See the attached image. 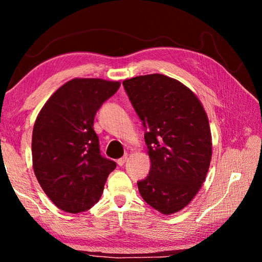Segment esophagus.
<instances>
[{
    "instance_id": "34e87169",
    "label": "esophagus",
    "mask_w": 262,
    "mask_h": 262,
    "mask_svg": "<svg viewBox=\"0 0 262 262\" xmlns=\"http://www.w3.org/2000/svg\"><path fill=\"white\" fill-rule=\"evenodd\" d=\"M127 158H128V155L126 154V155H125V156H123V157H121L120 159H118V162H117V163H118V165H119V166H122V165H123V164H125V163H126V161H127Z\"/></svg>"
}]
</instances>
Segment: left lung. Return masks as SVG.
<instances>
[{
  "label": "left lung",
  "instance_id": "8db88e82",
  "mask_svg": "<svg viewBox=\"0 0 262 262\" xmlns=\"http://www.w3.org/2000/svg\"><path fill=\"white\" fill-rule=\"evenodd\" d=\"M144 127L151 161L149 176L137 181L143 200L162 214L183 209L206 179L211 134L200 100L184 84L152 74L122 82Z\"/></svg>",
  "mask_w": 262,
  "mask_h": 262
}]
</instances>
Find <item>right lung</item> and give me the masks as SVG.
Segmentation results:
<instances>
[{
  "mask_svg": "<svg viewBox=\"0 0 262 262\" xmlns=\"http://www.w3.org/2000/svg\"><path fill=\"white\" fill-rule=\"evenodd\" d=\"M120 83L75 78L55 91L35 120L32 161L43 192L61 210L77 214L98 202L117 164L100 155L97 111Z\"/></svg>",
  "mask_w": 262,
  "mask_h": 262,
  "instance_id": "right-lung-1",
  "label": "right lung"
}]
</instances>
